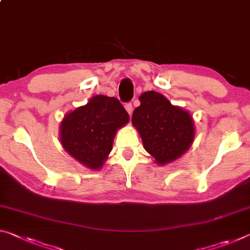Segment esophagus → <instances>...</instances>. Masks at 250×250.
<instances>
[{
    "mask_svg": "<svg viewBox=\"0 0 250 250\" xmlns=\"http://www.w3.org/2000/svg\"><path fill=\"white\" fill-rule=\"evenodd\" d=\"M125 110H126V112L129 113V116L131 117V114H132V110H133V108H132V104H125Z\"/></svg>",
    "mask_w": 250,
    "mask_h": 250,
    "instance_id": "obj_1",
    "label": "esophagus"
}]
</instances>
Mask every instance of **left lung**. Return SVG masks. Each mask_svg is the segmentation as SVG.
Segmentation results:
<instances>
[{
	"label": "left lung",
	"mask_w": 250,
	"mask_h": 250,
	"mask_svg": "<svg viewBox=\"0 0 250 250\" xmlns=\"http://www.w3.org/2000/svg\"><path fill=\"white\" fill-rule=\"evenodd\" d=\"M139 100L131 120L146 152L159 166L177 160L195 139L192 117L156 91L142 93Z\"/></svg>",
	"instance_id": "left-lung-1"
}]
</instances>
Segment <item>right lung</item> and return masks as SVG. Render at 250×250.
Masks as SVG:
<instances>
[{"label":"right lung","instance_id":"right-lung-1","mask_svg":"<svg viewBox=\"0 0 250 250\" xmlns=\"http://www.w3.org/2000/svg\"><path fill=\"white\" fill-rule=\"evenodd\" d=\"M129 122V114L117 98L102 94L65 114L60 125L61 145L84 167L99 170L112 150L117 130Z\"/></svg>","mask_w":250,"mask_h":250}]
</instances>
